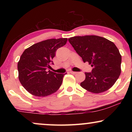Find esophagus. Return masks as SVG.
<instances>
[{"instance_id":"34e87169","label":"esophagus","mask_w":132,"mask_h":132,"mask_svg":"<svg viewBox=\"0 0 132 132\" xmlns=\"http://www.w3.org/2000/svg\"><path fill=\"white\" fill-rule=\"evenodd\" d=\"M70 73H71V74H73V75H76V74L77 73V72H75V71H70Z\"/></svg>"}]
</instances>
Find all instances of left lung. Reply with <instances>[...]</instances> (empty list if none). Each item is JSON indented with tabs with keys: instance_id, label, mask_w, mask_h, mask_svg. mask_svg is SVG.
I'll use <instances>...</instances> for the list:
<instances>
[{
	"instance_id": "8db88e82",
	"label": "left lung",
	"mask_w": 132,
	"mask_h": 132,
	"mask_svg": "<svg viewBox=\"0 0 132 132\" xmlns=\"http://www.w3.org/2000/svg\"><path fill=\"white\" fill-rule=\"evenodd\" d=\"M84 62L93 67L86 73L80 86L93 93H101L112 86L120 76L121 55L114 43L96 35L77 36L68 38Z\"/></svg>"
}]
</instances>
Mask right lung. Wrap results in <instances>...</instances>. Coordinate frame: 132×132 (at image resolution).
<instances>
[{
	"label": "right lung",
	"mask_w": 132,
	"mask_h": 132,
	"mask_svg": "<svg viewBox=\"0 0 132 132\" xmlns=\"http://www.w3.org/2000/svg\"><path fill=\"white\" fill-rule=\"evenodd\" d=\"M67 38L49 39L34 44L26 48L18 62L19 79L27 91L37 97H46L57 91L65 74L47 69L53 64L57 48L65 45Z\"/></svg>",
	"instance_id": "right-lung-1"
}]
</instances>
